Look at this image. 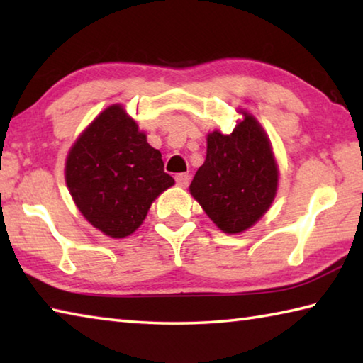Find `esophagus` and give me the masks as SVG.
I'll use <instances>...</instances> for the list:
<instances>
[{"label":"esophagus","mask_w":363,"mask_h":363,"mask_svg":"<svg viewBox=\"0 0 363 363\" xmlns=\"http://www.w3.org/2000/svg\"><path fill=\"white\" fill-rule=\"evenodd\" d=\"M189 181H190V176H189L187 173H179V174H176V182H177V186L186 187V186H189Z\"/></svg>","instance_id":"esophagus-1"}]
</instances>
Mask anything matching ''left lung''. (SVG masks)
I'll return each instance as SVG.
<instances>
[{"label": "left lung", "instance_id": "obj_1", "mask_svg": "<svg viewBox=\"0 0 363 363\" xmlns=\"http://www.w3.org/2000/svg\"><path fill=\"white\" fill-rule=\"evenodd\" d=\"M230 134L206 138V160L194 176L190 194L225 233H240L259 220L272 205L279 168L272 145L253 115Z\"/></svg>", "mask_w": 363, "mask_h": 363}]
</instances>
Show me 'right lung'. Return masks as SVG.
<instances>
[{
	"label": "right lung",
	"instance_id": "add662e5",
	"mask_svg": "<svg viewBox=\"0 0 363 363\" xmlns=\"http://www.w3.org/2000/svg\"><path fill=\"white\" fill-rule=\"evenodd\" d=\"M163 167L160 150L115 104L72 145L65 182L78 210L96 229L125 238L143 224L153 200L174 184Z\"/></svg>",
	"mask_w": 363,
	"mask_h": 363
}]
</instances>
